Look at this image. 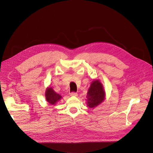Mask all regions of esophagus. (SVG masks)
I'll return each mask as SVG.
<instances>
[{
	"mask_svg": "<svg viewBox=\"0 0 153 153\" xmlns=\"http://www.w3.org/2000/svg\"><path fill=\"white\" fill-rule=\"evenodd\" d=\"M70 94L71 96H77V93L76 92H71Z\"/></svg>",
	"mask_w": 153,
	"mask_h": 153,
	"instance_id": "1",
	"label": "esophagus"
}]
</instances>
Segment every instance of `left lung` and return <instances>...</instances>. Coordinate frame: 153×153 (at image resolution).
<instances>
[{
    "label": "left lung",
    "mask_w": 153,
    "mask_h": 153,
    "mask_svg": "<svg viewBox=\"0 0 153 153\" xmlns=\"http://www.w3.org/2000/svg\"><path fill=\"white\" fill-rule=\"evenodd\" d=\"M87 105L95 108L100 105L105 99V91L102 83L97 80L93 82L87 93Z\"/></svg>",
    "instance_id": "obj_1"
}]
</instances>
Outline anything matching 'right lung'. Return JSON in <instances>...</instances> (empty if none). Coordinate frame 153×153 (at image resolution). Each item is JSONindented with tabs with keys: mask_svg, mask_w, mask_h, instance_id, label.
I'll list each match as a JSON object with an SVG mask.
<instances>
[{
	"mask_svg": "<svg viewBox=\"0 0 153 153\" xmlns=\"http://www.w3.org/2000/svg\"><path fill=\"white\" fill-rule=\"evenodd\" d=\"M45 97L48 102L51 105H54L61 99V96L57 94L51 88H48L45 92Z\"/></svg>",
	"mask_w": 153,
	"mask_h": 153,
	"instance_id": "obj_1",
	"label": "right lung"
}]
</instances>
